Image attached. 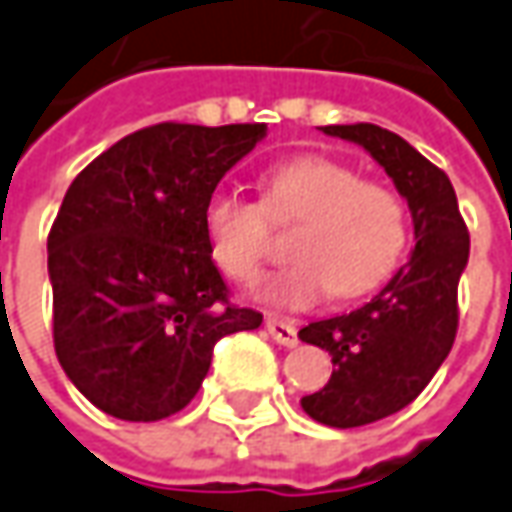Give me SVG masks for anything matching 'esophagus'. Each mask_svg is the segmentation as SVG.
Segmentation results:
<instances>
[{"instance_id":"esophagus-1","label":"esophagus","mask_w":512,"mask_h":512,"mask_svg":"<svg viewBox=\"0 0 512 512\" xmlns=\"http://www.w3.org/2000/svg\"><path fill=\"white\" fill-rule=\"evenodd\" d=\"M267 332H270V338H273V341H276L279 346H287V349L298 346L296 324H290V321H284V318L267 315Z\"/></svg>"}]
</instances>
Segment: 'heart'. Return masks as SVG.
<instances>
[{
	"instance_id": "b5f03b06",
	"label": "heart",
	"mask_w": 512,
	"mask_h": 512,
	"mask_svg": "<svg viewBox=\"0 0 512 512\" xmlns=\"http://www.w3.org/2000/svg\"><path fill=\"white\" fill-rule=\"evenodd\" d=\"M270 219L293 222L290 253L259 296L281 310L377 290L408 248V211L400 194L363 183L360 171L321 154L284 160L264 174V202L239 188H216L202 205V231L214 264L236 284H253L270 256Z\"/></svg>"
}]
</instances>
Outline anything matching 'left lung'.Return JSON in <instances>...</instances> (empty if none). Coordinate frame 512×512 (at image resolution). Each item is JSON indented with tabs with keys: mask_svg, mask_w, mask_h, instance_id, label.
<instances>
[{
	"mask_svg": "<svg viewBox=\"0 0 512 512\" xmlns=\"http://www.w3.org/2000/svg\"><path fill=\"white\" fill-rule=\"evenodd\" d=\"M321 132L358 143L383 166L408 202L417 242L369 304L298 332L301 341L332 355L329 383L301 397V408L332 428H358L406 408L448 358L459 324L456 287L471 236L448 174L403 137L375 123L321 126Z\"/></svg>",
	"mask_w": 512,
	"mask_h": 512,
	"instance_id": "obj_1",
	"label": "left lung"
}]
</instances>
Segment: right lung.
Masks as SVG:
<instances>
[{
	"mask_svg": "<svg viewBox=\"0 0 512 512\" xmlns=\"http://www.w3.org/2000/svg\"><path fill=\"white\" fill-rule=\"evenodd\" d=\"M267 135L264 123H157L95 157L47 236L53 341L92 406L129 423L177 414L219 338L259 329L211 262L202 205Z\"/></svg>",
	"mask_w": 512,
	"mask_h": 512,
	"instance_id": "right-lung-1",
	"label": "right lung"
}]
</instances>
